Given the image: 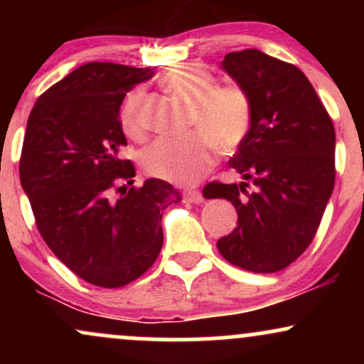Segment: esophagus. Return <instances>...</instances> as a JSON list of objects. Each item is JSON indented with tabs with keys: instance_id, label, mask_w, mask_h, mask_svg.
<instances>
[{
	"instance_id": "1",
	"label": "esophagus",
	"mask_w": 364,
	"mask_h": 364,
	"mask_svg": "<svg viewBox=\"0 0 364 364\" xmlns=\"http://www.w3.org/2000/svg\"><path fill=\"white\" fill-rule=\"evenodd\" d=\"M183 202H188V203H202L203 202V196L200 191H195V190H188L183 193Z\"/></svg>"
}]
</instances>
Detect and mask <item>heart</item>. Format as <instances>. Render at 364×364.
<instances>
[{
    "label": "heart",
    "instance_id": "obj_1",
    "mask_svg": "<svg viewBox=\"0 0 364 364\" xmlns=\"http://www.w3.org/2000/svg\"><path fill=\"white\" fill-rule=\"evenodd\" d=\"M171 94L190 104V124L198 132L154 141L141 156V168L154 178L174 185H195L215 164V147L232 154L243 144L253 121L252 99L240 85H215L214 75L195 63H181L162 75ZM144 92L128 95L121 109V127L127 136L141 140Z\"/></svg>",
    "mask_w": 364,
    "mask_h": 364
}]
</instances>
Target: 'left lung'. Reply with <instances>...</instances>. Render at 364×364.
Listing matches in <instances>:
<instances>
[{
  "label": "left lung",
  "instance_id": "1",
  "mask_svg": "<svg viewBox=\"0 0 364 364\" xmlns=\"http://www.w3.org/2000/svg\"><path fill=\"white\" fill-rule=\"evenodd\" d=\"M224 72L252 99L250 133L229 166L247 183H210L205 198H225L237 228L217 248L255 274L286 269L315 237L336 181L332 119L301 70L258 49L229 53Z\"/></svg>",
  "mask_w": 364,
  "mask_h": 364
}]
</instances>
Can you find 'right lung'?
<instances>
[{
  "label": "right lung",
  "mask_w": 364,
  "mask_h": 364,
  "mask_svg": "<svg viewBox=\"0 0 364 364\" xmlns=\"http://www.w3.org/2000/svg\"><path fill=\"white\" fill-rule=\"evenodd\" d=\"M154 68L92 61L37 99L20 157V183L37 229L60 260L83 281L121 287L152 267L162 248V214L181 202L162 179L133 185L119 107ZM127 185L115 190V185ZM121 193V196H116Z\"/></svg>",
  "instance_id": "1"
}]
</instances>
